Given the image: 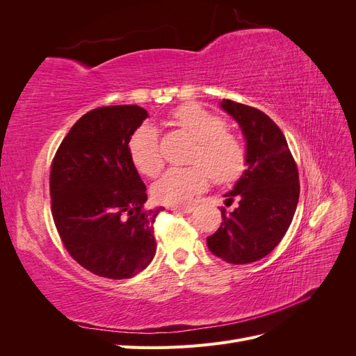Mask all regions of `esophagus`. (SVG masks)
<instances>
[{
	"label": "esophagus",
	"instance_id": "34e87169",
	"mask_svg": "<svg viewBox=\"0 0 356 356\" xmlns=\"http://www.w3.org/2000/svg\"><path fill=\"white\" fill-rule=\"evenodd\" d=\"M174 212H179V213H190L195 211V207H191V204H187V207H174L172 208Z\"/></svg>",
	"mask_w": 356,
	"mask_h": 356
}]
</instances>
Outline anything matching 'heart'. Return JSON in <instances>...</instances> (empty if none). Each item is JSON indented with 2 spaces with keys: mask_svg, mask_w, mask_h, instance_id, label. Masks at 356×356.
I'll use <instances>...</instances> for the list:
<instances>
[{
  "mask_svg": "<svg viewBox=\"0 0 356 356\" xmlns=\"http://www.w3.org/2000/svg\"><path fill=\"white\" fill-rule=\"evenodd\" d=\"M178 126L197 141L193 166L172 168L153 186L157 202L178 207L207 190L211 179L229 184L238 179L246 166V148L242 139L225 131V122L197 104H186L174 113ZM127 152L143 175L154 177L163 166L159 136L152 124L138 127L127 143Z\"/></svg>",
  "mask_w": 356,
  "mask_h": 356,
  "instance_id": "b5f03b06",
  "label": "heart"
}]
</instances>
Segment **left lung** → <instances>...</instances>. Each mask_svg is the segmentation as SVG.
I'll return each mask as SVG.
<instances>
[{
	"instance_id": "obj_1",
	"label": "left lung",
	"mask_w": 356,
	"mask_h": 356,
	"mask_svg": "<svg viewBox=\"0 0 356 356\" xmlns=\"http://www.w3.org/2000/svg\"><path fill=\"white\" fill-rule=\"evenodd\" d=\"M220 106L241 127L246 169L224 195L225 202L238 199V208L233 212L221 208L222 222L207 243L224 261L248 264L270 254L285 236L298 203V170L270 117L230 99H222Z\"/></svg>"
}]
</instances>
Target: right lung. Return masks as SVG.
Segmentation results:
<instances>
[{"label":"right lung","instance_id":"add662e5","mask_svg":"<svg viewBox=\"0 0 356 356\" xmlns=\"http://www.w3.org/2000/svg\"><path fill=\"white\" fill-rule=\"evenodd\" d=\"M147 117L138 105L86 113L51 163V215L60 239L75 261L102 277H132L156 254L153 224L165 208L144 209L147 187L127 152Z\"/></svg>","mask_w":356,"mask_h":356}]
</instances>
